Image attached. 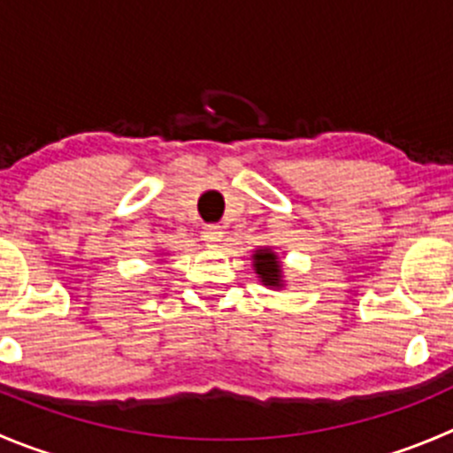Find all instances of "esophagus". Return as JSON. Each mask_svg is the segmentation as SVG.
<instances>
[{"instance_id":"esophagus-1","label":"esophagus","mask_w":453,"mask_h":453,"mask_svg":"<svg viewBox=\"0 0 453 453\" xmlns=\"http://www.w3.org/2000/svg\"><path fill=\"white\" fill-rule=\"evenodd\" d=\"M202 240H204L206 247H218V242H222V231H219V226H215V224H209V226H204V231H202Z\"/></svg>"}]
</instances>
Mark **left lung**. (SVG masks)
<instances>
[{"mask_svg": "<svg viewBox=\"0 0 453 453\" xmlns=\"http://www.w3.org/2000/svg\"><path fill=\"white\" fill-rule=\"evenodd\" d=\"M253 271L260 278V282L269 288H284L287 280H284L282 262H280L278 253L271 247H260L253 251Z\"/></svg>", "mask_w": 453, "mask_h": 453, "instance_id": "8db88e82", "label": "left lung"}]
</instances>
